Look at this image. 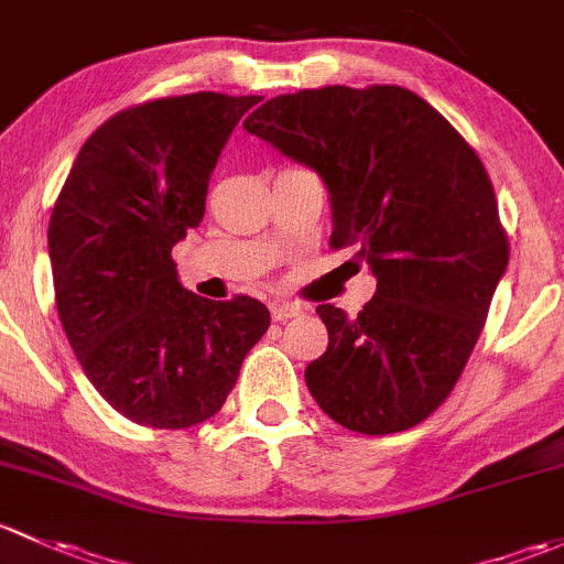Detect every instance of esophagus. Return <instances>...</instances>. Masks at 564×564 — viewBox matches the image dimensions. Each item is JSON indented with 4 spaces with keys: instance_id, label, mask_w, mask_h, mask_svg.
I'll return each instance as SVG.
<instances>
[{
    "instance_id": "34e87169",
    "label": "esophagus",
    "mask_w": 564,
    "mask_h": 564,
    "mask_svg": "<svg viewBox=\"0 0 564 564\" xmlns=\"http://www.w3.org/2000/svg\"><path fill=\"white\" fill-rule=\"evenodd\" d=\"M301 306L293 304V301H274L271 304V317H274L276 323H284V321H293V317L301 315Z\"/></svg>"
}]
</instances>
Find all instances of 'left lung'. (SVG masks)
I'll return each mask as SVG.
<instances>
[{"instance_id":"8db88e82","label":"left lung","mask_w":564,"mask_h":564,"mask_svg":"<svg viewBox=\"0 0 564 564\" xmlns=\"http://www.w3.org/2000/svg\"><path fill=\"white\" fill-rule=\"evenodd\" d=\"M243 130L321 173L334 208L328 247H356L377 276L356 317L317 306L328 350L306 367L310 393L350 432L417 426L454 391L508 269L478 152L391 84L274 97Z\"/></svg>"}]
</instances>
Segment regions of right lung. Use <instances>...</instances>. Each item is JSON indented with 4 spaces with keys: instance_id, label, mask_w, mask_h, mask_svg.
<instances>
[{
    "instance_id": "add662e5",
    "label": "right lung",
    "mask_w": 564,
    "mask_h": 564,
    "mask_svg": "<svg viewBox=\"0 0 564 564\" xmlns=\"http://www.w3.org/2000/svg\"><path fill=\"white\" fill-rule=\"evenodd\" d=\"M254 102L195 91L119 110L80 147L54 203L62 328L100 397L141 426L217 415L271 325L258 299L184 290L171 258L200 225L217 156Z\"/></svg>"
}]
</instances>
